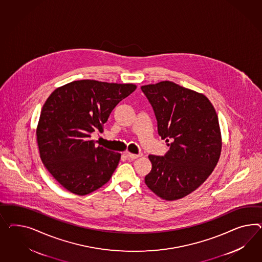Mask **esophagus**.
<instances>
[{
  "label": "esophagus",
  "instance_id": "obj_1",
  "mask_svg": "<svg viewBox=\"0 0 262 262\" xmlns=\"http://www.w3.org/2000/svg\"><path fill=\"white\" fill-rule=\"evenodd\" d=\"M125 156H127V158H129V159H136V158H139V157H141L143 155L142 154H138V155H134V154H130V152H126L125 154Z\"/></svg>",
  "mask_w": 262,
  "mask_h": 262
}]
</instances>
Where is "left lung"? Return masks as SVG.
<instances>
[{"label": "left lung", "instance_id": "left-lung-1", "mask_svg": "<svg viewBox=\"0 0 262 262\" xmlns=\"http://www.w3.org/2000/svg\"><path fill=\"white\" fill-rule=\"evenodd\" d=\"M156 114L158 135L170 142L145 183L159 198L177 200L204 183L219 162L221 135L217 114L205 95L170 81L141 86Z\"/></svg>", "mask_w": 262, "mask_h": 262}]
</instances>
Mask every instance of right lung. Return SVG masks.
<instances>
[{
    "instance_id": "1",
    "label": "right lung",
    "mask_w": 262,
    "mask_h": 262,
    "mask_svg": "<svg viewBox=\"0 0 262 262\" xmlns=\"http://www.w3.org/2000/svg\"><path fill=\"white\" fill-rule=\"evenodd\" d=\"M136 90L134 84L80 80L58 88L42 106L36 130L45 167L68 191L89 194L106 184L121 155L91 140L113 108Z\"/></svg>"
}]
</instances>
